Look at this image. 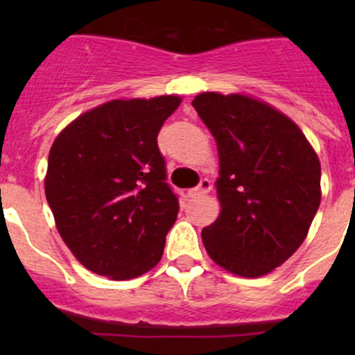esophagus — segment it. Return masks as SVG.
<instances>
[{
  "instance_id": "esophagus-1",
  "label": "esophagus",
  "mask_w": 355,
  "mask_h": 355,
  "mask_svg": "<svg viewBox=\"0 0 355 355\" xmlns=\"http://www.w3.org/2000/svg\"><path fill=\"white\" fill-rule=\"evenodd\" d=\"M211 189H213V184H211V182L207 180V178H202V180L199 182L198 187L192 189V191L189 192V194H191L192 198H198V196H204V194H207V192H209Z\"/></svg>"
}]
</instances>
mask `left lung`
<instances>
[{"label":"left lung","instance_id":"8db88e82","mask_svg":"<svg viewBox=\"0 0 355 355\" xmlns=\"http://www.w3.org/2000/svg\"><path fill=\"white\" fill-rule=\"evenodd\" d=\"M220 156L221 211L202 228L211 259L245 278L268 275L299 249L321 202V164L299 127L242 94L192 101Z\"/></svg>","mask_w":355,"mask_h":355}]
</instances>
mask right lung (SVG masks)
I'll list each match as a JSON object with an SVG mask.
<instances>
[{"label":"right lung","mask_w":355,"mask_h":355,"mask_svg":"<svg viewBox=\"0 0 355 355\" xmlns=\"http://www.w3.org/2000/svg\"><path fill=\"white\" fill-rule=\"evenodd\" d=\"M180 103L114 99L80 114L53 142L46 199L63 242L92 273L130 280L159 263L178 199L157 134Z\"/></svg>","instance_id":"1"}]
</instances>
